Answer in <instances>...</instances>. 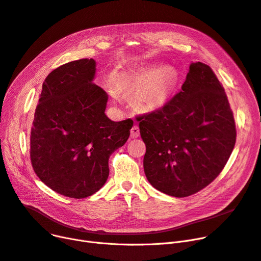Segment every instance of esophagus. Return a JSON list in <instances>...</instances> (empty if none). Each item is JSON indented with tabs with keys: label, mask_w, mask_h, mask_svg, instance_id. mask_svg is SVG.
<instances>
[{
	"label": "esophagus",
	"mask_w": 261,
	"mask_h": 261,
	"mask_svg": "<svg viewBox=\"0 0 261 261\" xmlns=\"http://www.w3.org/2000/svg\"><path fill=\"white\" fill-rule=\"evenodd\" d=\"M130 132H131V138L132 139H138L140 136V129H139L138 126H133L131 128Z\"/></svg>",
	"instance_id": "esophagus-1"
}]
</instances>
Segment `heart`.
<instances>
[{"label": "heart", "mask_w": 261, "mask_h": 261, "mask_svg": "<svg viewBox=\"0 0 261 261\" xmlns=\"http://www.w3.org/2000/svg\"><path fill=\"white\" fill-rule=\"evenodd\" d=\"M173 85L174 74L169 68H138L117 75L115 85L112 81L105 82V88L115 98L118 95L117 89L123 92L133 91V98L136 102L144 109L153 110L166 103Z\"/></svg>", "instance_id": "1"}]
</instances>
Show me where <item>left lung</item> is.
Listing matches in <instances>:
<instances>
[{"label": "left lung", "mask_w": 261, "mask_h": 261, "mask_svg": "<svg viewBox=\"0 0 261 261\" xmlns=\"http://www.w3.org/2000/svg\"><path fill=\"white\" fill-rule=\"evenodd\" d=\"M138 120L146 145L147 180L161 193L176 198L211 184L236 143L227 96L212 68L202 62L189 65L180 93Z\"/></svg>", "instance_id": "left-lung-1"}]
</instances>
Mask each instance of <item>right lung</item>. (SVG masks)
<instances>
[{
  "label": "right lung",
  "mask_w": 261,
  "mask_h": 261,
  "mask_svg": "<svg viewBox=\"0 0 261 261\" xmlns=\"http://www.w3.org/2000/svg\"><path fill=\"white\" fill-rule=\"evenodd\" d=\"M94 59L65 63L42 85L31 131V161L39 179L74 199L92 196L107 182L109 158L125 145L132 119L106 115L107 93L93 80Z\"/></svg>",
  "instance_id": "1"
}]
</instances>
